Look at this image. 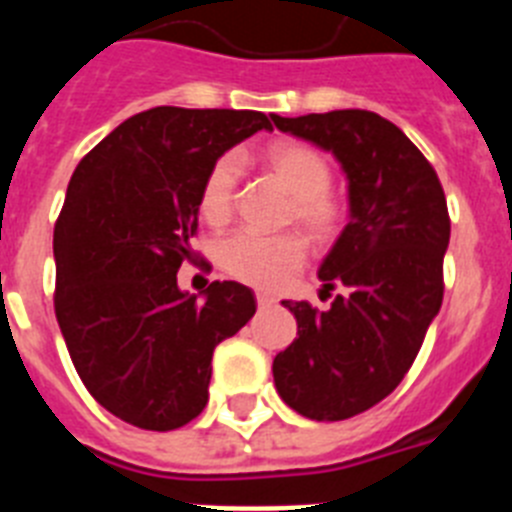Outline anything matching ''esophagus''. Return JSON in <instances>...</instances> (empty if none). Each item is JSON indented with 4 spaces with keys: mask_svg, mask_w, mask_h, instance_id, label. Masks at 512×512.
<instances>
[{
    "mask_svg": "<svg viewBox=\"0 0 512 512\" xmlns=\"http://www.w3.org/2000/svg\"><path fill=\"white\" fill-rule=\"evenodd\" d=\"M256 302H259L261 310H266V307H271L277 300H274V297H269V295H264V292H259V295H256Z\"/></svg>",
    "mask_w": 512,
    "mask_h": 512,
    "instance_id": "obj_1",
    "label": "esophagus"
}]
</instances>
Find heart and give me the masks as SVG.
Returning a JSON list of instances; mask_svg holds the SVG:
<instances>
[{"instance_id": "obj_1", "label": "heart", "mask_w": 512, "mask_h": 512, "mask_svg": "<svg viewBox=\"0 0 512 512\" xmlns=\"http://www.w3.org/2000/svg\"><path fill=\"white\" fill-rule=\"evenodd\" d=\"M264 169L292 192L287 223H297L312 241L328 246L343 233L346 205L330 184L333 169L318 148L300 140H277L266 146ZM243 166L235 153L212 161L200 187V215L210 225H225L233 217L241 194ZM307 243L300 233L266 235L238 230L217 246V264L238 282L259 289H279L305 266Z\"/></svg>"}]
</instances>
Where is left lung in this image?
Segmentation results:
<instances>
[{
	"label": "left lung",
	"instance_id": "left-lung-1",
	"mask_svg": "<svg viewBox=\"0 0 512 512\" xmlns=\"http://www.w3.org/2000/svg\"><path fill=\"white\" fill-rule=\"evenodd\" d=\"M271 120L341 161L351 202V223L318 271L325 295H339L328 310L282 302L297 341L274 359V384L305 418H354L395 392L441 310L446 194L431 161L377 112Z\"/></svg>",
	"mask_w": 512,
	"mask_h": 512
}]
</instances>
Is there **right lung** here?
<instances>
[{"mask_svg": "<svg viewBox=\"0 0 512 512\" xmlns=\"http://www.w3.org/2000/svg\"><path fill=\"white\" fill-rule=\"evenodd\" d=\"M271 130L264 112L153 107L81 158L53 228V307L89 395L120 420L174 431L205 410L212 351L256 312L238 282L205 300L176 287L207 169Z\"/></svg>", "mask_w": 512, "mask_h": 512, "instance_id": "1", "label": "right lung"}]
</instances>
